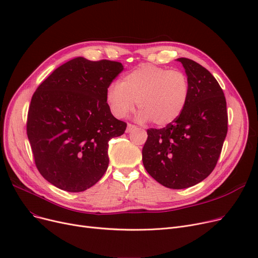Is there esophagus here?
I'll return each instance as SVG.
<instances>
[{
	"instance_id": "esophagus-1",
	"label": "esophagus",
	"mask_w": 258,
	"mask_h": 258,
	"mask_svg": "<svg viewBox=\"0 0 258 258\" xmlns=\"http://www.w3.org/2000/svg\"><path fill=\"white\" fill-rule=\"evenodd\" d=\"M137 129V126L132 125V123H128L127 125V129H126V132H132L133 130Z\"/></svg>"
}]
</instances>
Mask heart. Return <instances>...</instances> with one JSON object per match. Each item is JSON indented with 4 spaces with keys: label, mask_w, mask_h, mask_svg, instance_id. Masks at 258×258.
I'll return each instance as SVG.
<instances>
[{
    "label": "heart",
    "mask_w": 258,
    "mask_h": 258,
    "mask_svg": "<svg viewBox=\"0 0 258 258\" xmlns=\"http://www.w3.org/2000/svg\"><path fill=\"white\" fill-rule=\"evenodd\" d=\"M188 96L189 82L183 72L145 63L127 73L120 84L111 85L106 99L117 117L126 116L137 100L138 119L163 127L181 115Z\"/></svg>",
    "instance_id": "b5f03b06"
}]
</instances>
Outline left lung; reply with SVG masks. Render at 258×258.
I'll use <instances>...</instances> for the list:
<instances>
[{"instance_id":"8db88e82","label":"left lung","mask_w":258,"mask_h":258,"mask_svg":"<svg viewBox=\"0 0 258 258\" xmlns=\"http://www.w3.org/2000/svg\"><path fill=\"white\" fill-rule=\"evenodd\" d=\"M189 82L181 115L162 129L147 130L143 164L163 186L187 188L214 170L228 133L223 91L210 72L187 58H178Z\"/></svg>"}]
</instances>
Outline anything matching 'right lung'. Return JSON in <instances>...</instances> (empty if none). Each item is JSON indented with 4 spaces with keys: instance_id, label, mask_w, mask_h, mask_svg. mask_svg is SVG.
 I'll return each mask as SVG.
<instances>
[{
    "instance_id": "add662e5",
    "label": "right lung",
    "mask_w": 258,
    "mask_h": 258,
    "mask_svg": "<svg viewBox=\"0 0 258 258\" xmlns=\"http://www.w3.org/2000/svg\"><path fill=\"white\" fill-rule=\"evenodd\" d=\"M123 67L84 57L60 66L32 97L26 131L36 166L54 186L84 191L104 176L112 138L127 123L112 115L107 90Z\"/></svg>"
}]
</instances>
